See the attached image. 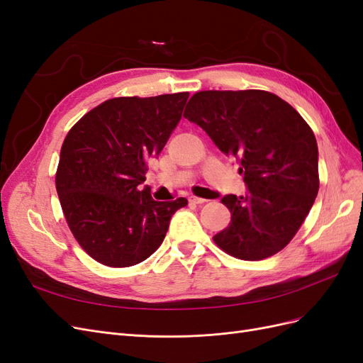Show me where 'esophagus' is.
<instances>
[{"mask_svg": "<svg viewBox=\"0 0 363 363\" xmlns=\"http://www.w3.org/2000/svg\"><path fill=\"white\" fill-rule=\"evenodd\" d=\"M189 201L194 203V204H203V203H206L207 200L200 199V196H189Z\"/></svg>", "mask_w": 363, "mask_h": 363, "instance_id": "34e87169", "label": "esophagus"}]
</instances>
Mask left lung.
<instances>
[{
	"mask_svg": "<svg viewBox=\"0 0 363 363\" xmlns=\"http://www.w3.org/2000/svg\"><path fill=\"white\" fill-rule=\"evenodd\" d=\"M184 118L199 124L225 156L239 163L248 195L221 200L232 221L213 236L227 255L262 260L286 247L320 189L318 145L295 108L267 91H201Z\"/></svg>",
	"mask_w": 363,
	"mask_h": 363,
	"instance_id": "8db88e82",
	"label": "left lung"
}]
</instances>
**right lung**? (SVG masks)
<instances>
[{
    "instance_id": "obj_1",
    "label": "right lung",
    "mask_w": 363,
    "mask_h": 363,
    "mask_svg": "<svg viewBox=\"0 0 363 363\" xmlns=\"http://www.w3.org/2000/svg\"><path fill=\"white\" fill-rule=\"evenodd\" d=\"M189 92L118 96L87 112L65 138L56 172L62 211L77 242L112 268L144 262L163 242L186 199L155 201L147 160L160 155Z\"/></svg>"
}]
</instances>
